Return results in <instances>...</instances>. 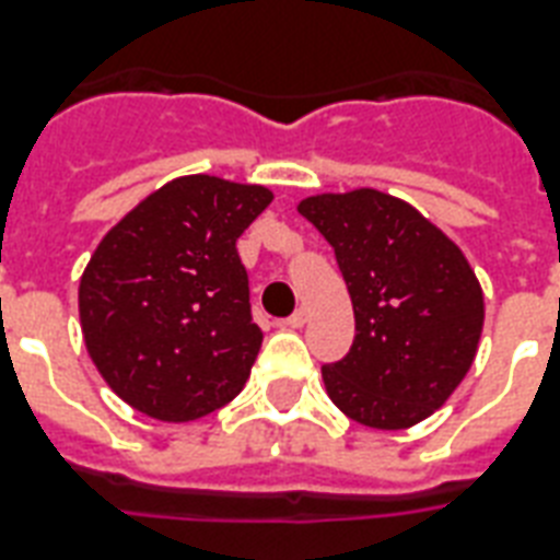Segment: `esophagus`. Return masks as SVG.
Here are the masks:
<instances>
[{"label": "esophagus", "mask_w": 560, "mask_h": 560, "mask_svg": "<svg viewBox=\"0 0 560 560\" xmlns=\"http://www.w3.org/2000/svg\"><path fill=\"white\" fill-rule=\"evenodd\" d=\"M307 323V311L305 307H299L296 314H290L288 319H284V325H288V328H302V325Z\"/></svg>", "instance_id": "esophagus-1"}]
</instances>
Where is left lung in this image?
Wrapping results in <instances>:
<instances>
[{
    "label": "left lung",
    "instance_id": "left-lung-1",
    "mask_svg": "<svg viewBox=\"0 0 560 560\" xmlns=\"http://www.w3.org/2000/svg\"><path fill=\"white\" fill-rule=\"evenodd\" d=\"M299 214L334 246L354 307L349 354L323 366L328 398L374 430H407L451 398L477 358L486 299L442 229L377 188L314 194Z\"/></svg>",
    "mask_w": 560,
    "mask_h": 560
}]
</instances>
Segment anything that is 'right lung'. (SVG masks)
Segmentation results:
<instances>
[{
  "mask_svg": "<svg viewBox=\"0 0 560 560\" xmlns=\"http://www.w3.org/2000/svg\"><path fill=\"white\" fill-rule=\"evenodd\" d=\"M270 202V188L188 174L101 237L78 311L92 363L118 398L183 424L244 389L264 334L235 244Z\"/></svg>",
  "mask_w": 560,
  "mask_h": 560,
  "instance_id": "add662e5",
  "label": "right lung"
}]
</instances>
